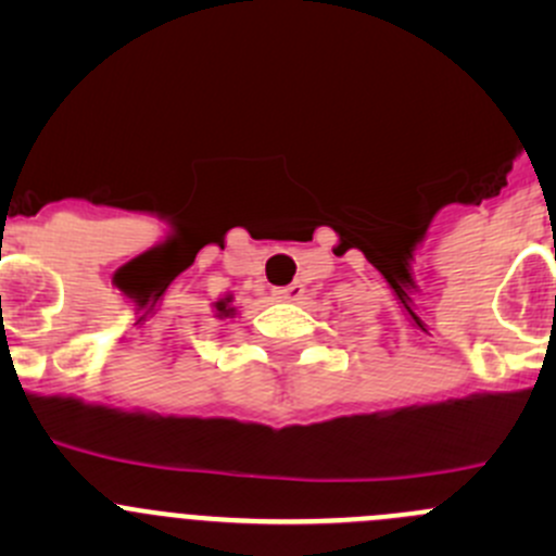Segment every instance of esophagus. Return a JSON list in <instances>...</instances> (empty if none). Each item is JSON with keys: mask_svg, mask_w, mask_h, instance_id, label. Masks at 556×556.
<instances>
[{"mask_svg": "<svg viewBox=\"0 0 556 556\" xmlns=\"http://www.w3.org/2000/svg\"><path fill=\"white\" fill-rule=\"evenodd\" d=\"M301 293H304V288L299 282L288 285V288H274V299L277 301H299Z\"/></svg>", "mask_w": 556, "mask_h": 556, "instance_id": "esophagus-1", "label": "esophagus"}]
</instances>
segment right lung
Here are the masks:
<instances>
[{
	"label": "right lung",
	"instance_id": "obj_1",
	"mask_svg": "<svg viewBox=\"0 0 556 556\" xmlns=\"http://www.w3.org/2000/svg\"><path fill=\"white\" fill-rule=\"evenodd\" d=\"M237 314V306H233V295H223L220 301H215V317L226 319Z\"/></svg>",
	"mask_w": 556,
	"mask_h": 556
}]
</instances>
